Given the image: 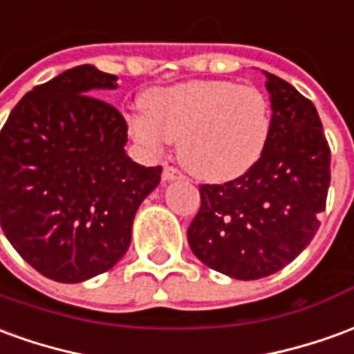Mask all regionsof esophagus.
<instances>
[{
	"instance_id": "1",
	"label": "esophagus",
	"mask_w": 354,
	"mask_h": 354,
	"mask_svg": "<svg viewBox=\"0 0 354 354\" xmlns=\"http://www.w3.org/2000/svg\"><path fill=\"white\" fill-rule=\"evenodd\" d=\"M164 181H177V179H181L183 175L181 171L177 169V167H171V165H165L164 167Z\"/></svg>"
}]
</instances>
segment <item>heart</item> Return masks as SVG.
<instances>
[{
	"label": "heart",
	"instance_id": "obj_1",
	"mask_svg": "<svg viewBox=\"0 0 354 354\" xmlns=\"http://www.w3.org/2000/svg\"><path fill=\"white\" fill-rule=\"evenodd\" d=\"M145 116L129 118V135L150 152L177 141L185 169L207 183H227L250 171L270 135V106L257 87L227 80H192L150 89Z\"/></svg>",
	"mask_w": 354,
	"mask_h": 354
}]
</instances>
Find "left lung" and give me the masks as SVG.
Wrapping results in <instances>:
<instances>
[{
    "instance_id": "left-lung-1",
    "label": "left lung",
    "mask_w": 354,
    "mask_h": 354,
    "mask_svg": "<svg viewBox=\"0 0 354 354\" xmlns=\"http://www.w3.org/2000/svg\"><path fill=\"white\" fill-rule=\"evenodd\" d=\"M263 74L272 109L265 152L234 181L200 187L202 205L187 232L200 261L236 280L292 263L317 234L330 187V147L315 104Z\"/></svg>"
}]
</instances>
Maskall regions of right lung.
Segmentation results:
<instances>
[{"instance_id":"add662e5","label":"right lung","mask_w":354,"mask_h":354,"mask_svg":"<svg viewBox=\"0 0 354 354\" xmlns=\"http://www.w3.org/2000/svg\"><path fill=\"white\" fill-rule=\"evenodd\" d=\"M116 76L82 64L36 85L1 129V229L37 272L76 284L112 269L162 167L125 154L127 124L93 97Z\"/></svg>"}]
</instances>
